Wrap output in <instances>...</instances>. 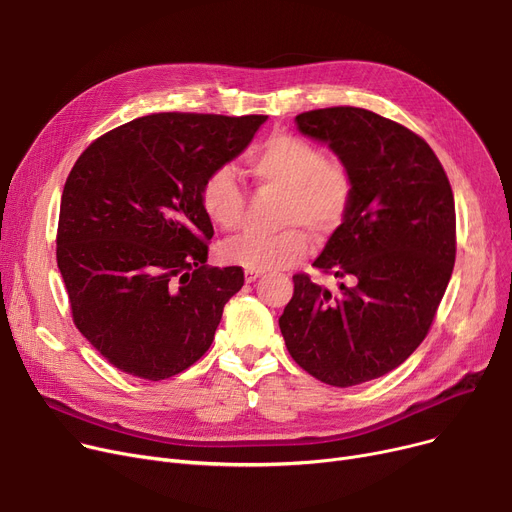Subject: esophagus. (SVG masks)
<instances>
[{"instance_id": "34e87169", "label": "esophagus", "mask_w": 512, "mask_h": 512, "mask_svg": "<svg viewBox=\"0 0 512 512\" xmlns=\"http://www.w3.org/2000/svg\"><path fill=\"white\" fill-rule=\"evenodd\" d=\"M257 278H261V272H251V270H247V272H245V282H247V284L255 282Z\"/></svg>"}]
</instances>
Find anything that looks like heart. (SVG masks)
I'll return each instance as SVG.
<instances>
[{
  "label": "heart",
  "mask_w": 512,
  "mask_h": 512,
  "mask_svg": "<svg viewBox=\"0 0 512 512\" xmlns=\"http://www.w3.org/2000/svg\"><path fill=\"white\" fill-rule=\"evenodd\" d=\"M249 174L263 188L282 195L274 234H240L220 247L222 261L251 272H276L299 263L317 240L332 236L348 218L355 180L344 161L297 137L272 134L247 159ZM199 205L211 226L234 230L242 220L245 193L228 166L213 168L201 182Z\"/></svg>",
  "instance_id": "obj_1"
}]
</instances>
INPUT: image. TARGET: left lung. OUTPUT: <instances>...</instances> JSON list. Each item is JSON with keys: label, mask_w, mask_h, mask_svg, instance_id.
<instances>
[{"label": "left lung", "mask_w": 512, "mask_h": 512, "mask_svg": "<svg viewBox=\"0 0 512 512\" xmlns=\"http://www.w3.org/2000/svg\"><path fill=\"white\" fill-rule=\"evenodd\" d=\"M355 180L353 207L317 259L338 292L294 274L280 317L290 357L319 382L348 388L405 363L423 342L452 276L456 213L448 176L419 134L363 107L297 116Z\"/></svg>", "instance_id": "8db88e82"}]
</instances>
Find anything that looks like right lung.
I'll use <instances>...</instances> for the list:
<instances>
[{"mask_svg":"<svg viewBox=\"0 0 512 512\" xmlns=\"http://www.w3.org/2000/svg\"><path fill=\"white\" fill-rule=\"evenodd\" d=\"M267 116L164 112L95 139L70 170L58 267L74 326L124 373L159 382L197 363L242 267L207 265L203 178L245 149Z\"/></svg>","mask_w":512,"mask_h":512,"instance_id":"obj_1","label":"right lung"}]
</instances>
